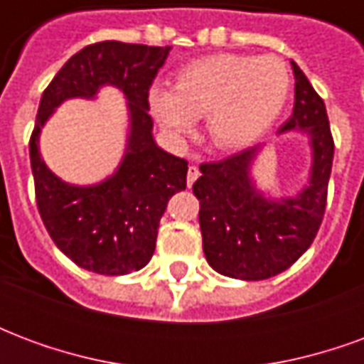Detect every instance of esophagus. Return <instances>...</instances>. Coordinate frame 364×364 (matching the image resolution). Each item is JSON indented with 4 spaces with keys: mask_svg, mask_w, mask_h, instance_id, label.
Returning a JSON list of instances; mask_svg holds the SVG:
<instances>
[{
    "mask_svg": "<svg viewBox=\"0 0 364 364\" xmlns=\"http://www.w3.org/2000/svg\"><path fill=\"white\" fill-rule=\"evenodd\" d=\"M198 177V167L197 166H189V171H187V185H193V183L197 181Z\"/></svg>",
    "mask_w": 364,
    "mask_h": 364,
    "instance_id": "34e87169",
    "label": "esophagus"
}]
</instances>
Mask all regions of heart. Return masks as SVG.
Here are the masks:
<instances>
[{
    "mask_svg": "<svg viewBox=\"0 0 364 364\" xmlns=\"http://www.w3.org/2000/svg\"><path fill=\"white\" fill-rule=\"evenodd\" d=\"M290 74L274 56L213 54L189 62L173 87L154 83L148 105L167 134L181 140L205 114L208 140L218 150H242L265 134L287 103Z\"/></svg>",
    "mask_w": 364,
    "mask_h": 364,
    "instance_id": "heart-1",
    "label": "heart"
}]
</instances>
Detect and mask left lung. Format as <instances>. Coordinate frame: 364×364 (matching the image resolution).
I'll return each mask as SVG.
<instances>
[{
	"label": "left lung",
	"mask_w": 364,
	"mask_h": 364,
	"mask_svg": "<svg viewBox=\"0 0 364 364\" xmlns=\"http://www.w3.org/2000/svg\"><path fill=\"white\" fill-rule=\"evenodd\" d=\"M294 107L279 130L308 136L310 171L294 193L273 197L253 175L261 148H250L216 164L200 166L193 193L200 200L203 250L208 265L242 281H263L289 269L320 230L333 164V138L326 105L304 72L290 60Z\"/></svg>",
	"instance_id": "left-lung-1"
}]
</instances>
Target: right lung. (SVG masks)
Wrapping results in <instances>:
<instances>
[{
	"instance_id": "add662e5",
	"label": "right lung",
	"mask_w": 364,
	"mask_h": 364,
	"mask_svg": "<svg viewBox=\"0 0 364 364\" xmlns=\"http://www.w3.org/2000/svg\"><path fill=\"white\" fill-rule=\"evenodd\" d=\"M169 50L119 41L90 44L62 66L38 105L28 144L38 213L60 252L93 273L128 274L146 267L169 198L187 187V161L156 144L148 112V91ZM103 87H114L127 99L125 154L99 183H68L43 161L42 128L60 104L95 100Z\"/></svg>"
}]
</instances>
